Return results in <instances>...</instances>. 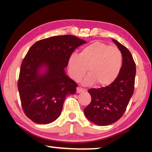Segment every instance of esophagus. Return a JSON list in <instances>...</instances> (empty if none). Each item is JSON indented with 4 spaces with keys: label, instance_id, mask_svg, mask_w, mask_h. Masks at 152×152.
Segmentation results:
<instances>
[{
    "label": "esophagus",
    "instance_id": "34e87169",
    "mask_svg": "<svg viewBox=\"0 0 152 152\" xmlns=\"http://www.w3.org/2000/svg\"><path fill=\"white\" fill-rule=\"evenodd\" d=\"M84 91H85V89L82 88V87H77V93H82L84 92Z\"/></svg>",
    "mask_w": 152,
    "mask_h": 152
}]
</instances>
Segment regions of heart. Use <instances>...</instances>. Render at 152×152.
<instances>
[{
  "instance_id": "1",
  "label": "heart",
  "mask_w": 152,
  "mask_h": 152,
  "mask_svg": "<svg viewBox=\"0 0 152 152\" xmlns=\"http://www.w3.org/2000/svg\"><path fill=\"white\" fill-rule=\"evenodd\" d=\"M122 65L119 48L96 41L84 47L80 55L72 53L68 59V72L73 80H80L86 70L89 74L85 84L95 82L99 86L111 84L117 77Z\"/></svg>"
}]
</instances>
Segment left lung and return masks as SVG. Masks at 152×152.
<instances>
[{
	"label": "left lung",
	"mask_w": 152,
	"mask_h": 152,
	"mask_svg": "<svg viewBox=\"0 0 152 152\" xmlns=\"http://www.w3.org/2000/svg\"><path fill=\"white\" fill-rule=\"evenodd\" d=\"M122 55V65L111 84L88 91L91 102L84 110L86 117L95 124L107 126L118 121L126 111L134 91L136 64L129 50L115 39Z\"/></svg>",
	"instance_id": "8db88e82"
}]
</instances>
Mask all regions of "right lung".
<instances>
[{"label": "right lung", "mask_w": 152, "mask_h": 152, "mask_svg": "<svg viewBox=\"0 0 152 152\" xmlns=\"http://www.w3.org/2000/svg\"><path fill=\"white\" fill-rule=\"evenodd\" d=\"M86 41L61 35L34 43L20 66L18 89L27 117L37 124H49L61 115L66 96L77 84L66 74L72 52Z\"/></svg>", "instance_id": "add662e5"}]
</instances>
